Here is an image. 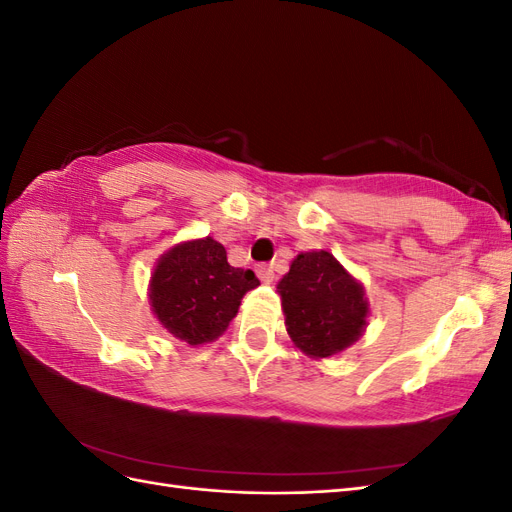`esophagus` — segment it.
Instances as JSON below:
<instances>
[{"instance_id": "esophagus-1", "label": "esophagus", "mask_w": 512, "mask_h": 512, "mask_svg": "<svg viewBox=\"0 0 512 512\" xmlns=\"http://www.w3.org/2000/svg\"><path fill=\"white\" fill-rule=\"evenodd\" d=\"M256 273L262 282H273L275 277V267L271 265V262H262V265L256 267Z\"/></svg>"}]
</instances>
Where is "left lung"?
Instances as JSON below:
<instances>
[{"label":"left lung","instance_id":"left-lung-1","mask_svg":"<svg viewBox=\"0 0 512 512\" xmlns=\"http://www.w3.org/2000/svg\"><path fill=\"white\" fill-rule=\"evenodd\" d=\"M277 292L294 346L316 359L342 352L365 329L363 286L329 252L299 254Z\"/></svg>","mask_w":512,"mask_h":512}]
</instances>
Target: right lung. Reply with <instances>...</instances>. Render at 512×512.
Returning <instances> with one entry per match:
<instances>
[{"mask_svg": "<svg viewBox=\"0 0 512 512\" xmlns=\"http://www.w3.org/2000/svg\"><path fill=\"white\" fill-rule=\"evenodd\" d=\"M260 282L250 269L228 265L211 237L177 245L151 275V307L168 333L198 346L220 337L237 316L243 294Z\"/></svg>", "mask_w": 512, "mask_h": 512, "instance_id": "1", "label": "right lung"}]
</instances>
